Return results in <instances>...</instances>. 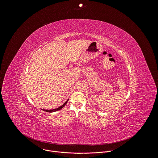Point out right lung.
I'll return each instance as SVG.
<instances>
[{
    "label": "right lung",
    "mask_w": 158,
    "mask_h": 158,
    "mask_svg": "<svg viewBox=\"0 0 158 158\" xmlns=\"http://www.w3.org/2000/svg\"><path fill=\"white\" fill-rule=\"evenodd\" d=\"M69 99H67V101L64 104H62L61 106H60V107H57V108H56V109H50V110H48V109H41V110H44V111H46V112H56V111H57V110H60V109H62L65 105H66V104L67 103V102H68V101H69Z\"/></svg>",
    "instance_id": "right-lung-1"
}]
</instances>
